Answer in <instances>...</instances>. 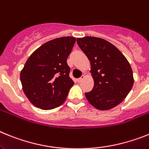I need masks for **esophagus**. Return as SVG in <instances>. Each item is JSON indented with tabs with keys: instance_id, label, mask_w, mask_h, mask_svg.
Segmentation results:
<instances>
[{
	"instance_id": "esophagus-1",
	"label": "esophagus",
	"mask_w": 149,
	"mask_h": 149,
	"mask_svg": "<svg viewBox=\"0 0 149 149\" xmlns=\"http://www.w3.org/2000/svg\"><path fill=\"white\" fill-rule=\"evenodd\" d=\"M84 78H85V76H84V75H82V76H81V77H80V78H79L78 79H77V81H78L79 82H81V81H82V79H83Z\"/></svg>"
}]
</instances>
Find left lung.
Returning <instances> with one entry per match:
<instances>
[{"instance_id":"left-lung-1","label":"left lung","mask_w":149,"mask_h":149,"mask_svg":"<svg viewBox=\"0 0 149 149\" xmlns=\"http://www.w3.org/2000/svg\"><path fill=\"white\" fill-rule=\"evenodd\" d=\"M76 42L91 63L94 88L85 93L88 101L99 110H109L124 100L134 79L128 61L108 41L94 37L77 38Z\"/></svg>"}]
</instances>
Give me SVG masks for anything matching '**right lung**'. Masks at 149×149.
Listing matches in <instances>:
<instances>
[{
  "label": "right lung",
  "mask_w": 149,
  "mask_h": 149,
  "mask_svg": "<svg viewBox=\"0 0 149 149\" xmlns=\"http://www.w3.org/2000/svg\"><path fill=\"white\" fill-rule=\"evenodd\" d=\"M75 42L72 37L54 39L30 55L21 70L20 80L24 94L34 107L49 110L64 103L74 84L67 59Z\"/></svg>",
  "instance_id": "1"
}]
</instances>
